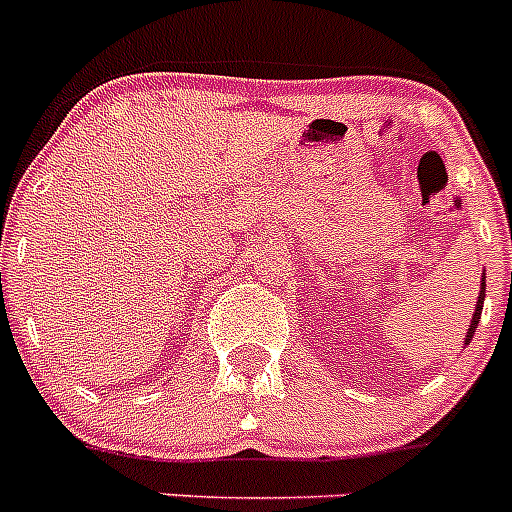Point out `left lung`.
Here are the masks:
<instances>
[{
	"instance_id": "1",
	"label": "left lung",
	"mask_w": 512,
	"mask_h": 512,
	"mask_svg": "<svg viewBox=\"0 0 512 512\" xmlns=\"http://www.w3.org/2000/svg\"><path fill=\"white\" fill-rule=\"evenodd\" d=\"M482 302H485V279H482V292H479V300H477V310H474L472 315V325H469V333H467V343L472 341L474 330H477V323H479V315H482Z\"/></svg>"
}]
</instances>
